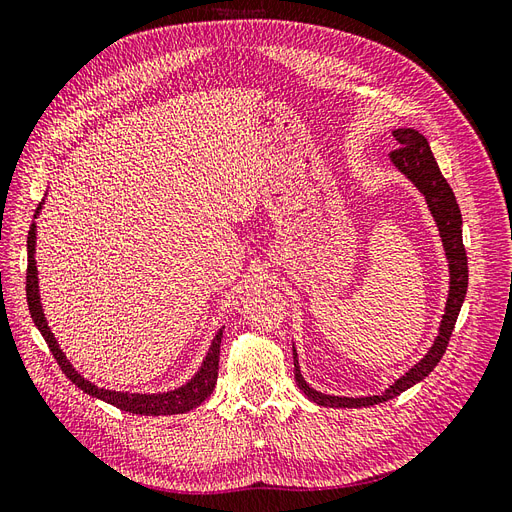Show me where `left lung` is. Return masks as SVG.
<instances>
[{"label": "left lung", "mask_w": 512, "mask_h": 512, "mask_svg": "<svg viewBox=\"0 0 512 512\" xmlns=\"http://www.w3.org/2000/svg\"><path fill=\"white\" fill-rule=\"evenodd\" d=\"M395 141L399 143V149L391 153V162L399 170L401 175H406L414 188L425 196V203L433 215V222L438 226L440 239L444 254L448 260V297H446V307L440 320V329L438 337L433 339L431 348L427 354L418 361L414 367H410L404 376L397 378L389 389H384L380 395H367V397H339V395H327L320 393L309 386L301 374L299 367V356L297 348L292 344V354H294V380H297V386L303 391L307 399H312L314 404L324 406V408H365V406H376L384 404L404 391H408L410 386L416 382H421L427 378L433 367H436L442 359V354L446 352L448 339L453 335L457 316L461 312L463 299H466L468 292V256H466V247H463L461 239V211L457 205V198L451 190V185L446 183V179L440 173V166L433 158L431 147L427 143V138L416 132L412 128H397L393 130Z\"/></svg>", "instance_id": "obj_1"}]
</instances>
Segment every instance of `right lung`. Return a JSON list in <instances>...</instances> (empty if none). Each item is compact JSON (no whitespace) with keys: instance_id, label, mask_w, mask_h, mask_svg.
Wrapping results in <instances>:
<instances>
[{"instance_id":"add662e5","label":"right lung","mask_w":512,"mask_h":512,"mask_svg":"<svg viewBox=\"0 0 512 512\" xmlns=\"http://www.w3.org/2000/svg\"><path fill=\"white\" fill-rule=\"evenodd\" d=\"M44 200L38 205L34 220L42 211ZM36 222L29 226V235H27V305H29V314H32V320L42 333L44 342L49 344L55 361L59 363L61 371L74 382L79 389L91 397L102 399L106 404H111L123 412L130 414H143V416H170V414H183L190 412L196 406L203 404V401L213 393L215 382H218V367H220V344H222V333L224 327L215 333L211 339V346L205 354L203 363H200L196 374L177 389L173 391H164V393H123V391H111V389H102V386L89 382L83 378L79 371L72 367L68 361V356L61 352L57 339L49 327V322L44 318V309L40 301V286H38V269H36Z\"/></svg>"}]
</instances>
